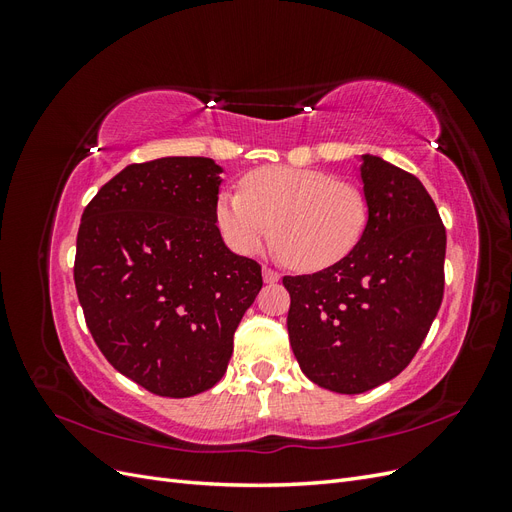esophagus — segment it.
Returning a JSON list of instances; mask_svg holds the SVG:
<instances>
[{"label": "esophagus", "instance_id": "obj_1", "mask_svg": "<svg viewBox=\"0 0 512 512\" xmlns=\"http://www.w3.org/2000/svg\"><path fill=\"white\" fill-rule=\"evenodd\" d=\"M262 280H265L267 284H275V282H280V273L271 267H262Z\"/></svg>", "mask_w": 512, "mask_h": 512}]
</instances>
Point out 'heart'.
Returning a JSON list of instances; mask_svg holds the SVG:
<instances>
[{"label": "heart", "mask_w": 512, "mask_h": 512, "mask_svg": "<svg viewBox=\"0 0 512 512\" xmlns=\"http://www.w3.org/2000/svg\"><path fill=\"white\" fill-rule=\"evenodd\" d=\"M215 224L237 254H256L273 232L288 265L322 271L361 243L369 203L356 185L324 170L262 166L241 179V192L220 194Z\"/></svg>", "instance_id": "1"}]
</instances>
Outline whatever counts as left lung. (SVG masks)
I'll use <instances>...</instances> for the list:
<instances>
[{
	"label": "left lung",
	"mask_w": 512,
	"mask_h": 512,
	"mask_svg": "<svg viewBox=\"0 0 512 512\" xmlns=\"http://www.w3.org/2000/svg\"><path fill=\"white\" fill-rule=\"evenodd\" d=\"M369 224L356 250L312 275H286L288 335L303 374L344 395L408 367L444 294L446 230L423 183L363 156Z\"/></svg>",
	"instance_id": "obj_1"
}]
</instances>
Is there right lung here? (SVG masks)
I'll use <instances>...</instances> for the list:
<instances>
[{"instance_id": "obj_1", "label": "right lung", "mask_w": 512, "mask_h": 512, "mask_svg": "<svg viewBox=\"0 0 512 512\" xmlns=\"http://www.w3.org/2000/svg\"><path fill=\"white\" fill-rule=\"evenodd\" d=\"M222 168L211 158L130 164L85 207L74 284L87 329L119 374L160 397L220 382L260 265L215 226Z\"/></svg>"}]
</instances>
